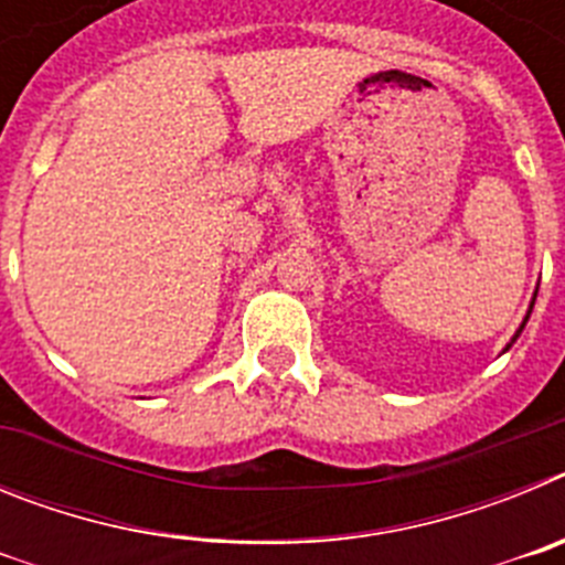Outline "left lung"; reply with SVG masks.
<instances>
[{"label":"left lung","instance_id":"obj_1","mask_svg":"<svg viewBox=\"0 0 565 565\" xmlns=\"http://www.w3.org/2000/svg\"><path fill=\"white\" fill-rule=\"evenodd\" d=\"M535 297H537V291H535ZM535 297H532V302H529V311H526V317H523L521 328H518V331H515V337H512V342H515V339H518V337H521L523 326H526V322H529V313H532V308H535ZM512 342H509V344H507V348H503V351H509V348H512Z\"/></svg>","mask_w":565,"mask_h":565}]
</instances>
